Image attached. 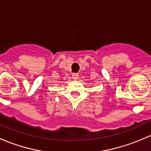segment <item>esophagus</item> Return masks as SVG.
<instances>
[{
  "label": "esophagus",
  "mask_w": 151,
  "mask_h": 151,
  "mask_svg": "<svg viewBox=\"0 0 151 151\" xmlns=\"http://www.w3.org/2000/svg\"><path fill=\"white\" fill-rule=\"evenodd\" d=\"M72 78L74 79V80H78V78H79V74H77V73H73V74H72Z\"/></svg>",
  "instance_id": "esophagus-1"
}]
</instances>
